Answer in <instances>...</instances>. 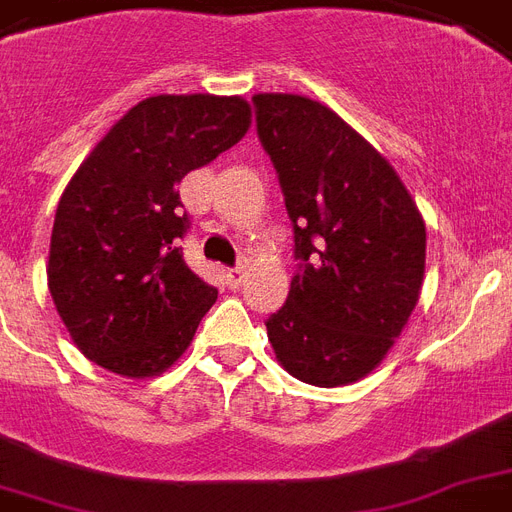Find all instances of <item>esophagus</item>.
Returning <instances> with one entry per match:
<instances>
[{
    "mask_svg": "<svg viewBox=\"0 0 512 512\" xmlns=\"http://www.w3.org/2000/svg\"><path fill=\"white\" fill-rule=\"evenodd\" d=\"M244 276H247V271L241 268V265H236V268H228L225 271V281H228V287H241V281H244Z\"/></svg>",
    "mask_w": 512,
    "mask_h": 512,
    "instance_id": "1",
    "label": "esophagus"
}]
</instances>
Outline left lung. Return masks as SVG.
<instances>
[{
	"label": "left lung",
	"mask_w": 512,
	"mask_h": 512,
	"mask_svg": "<svg viewBox=\"0 0 512 512\" xmlns=\"http://www.w3.org/2000/svg\"><path fill=\"white\" fill-rule=\"evenodd\" d=\"M252 106L297 260L287 303L265 319L268 340L297 380L348 385L412 316L425 223L393 167L335 111L300 95H255Z\"/></svg>",
	"instance_id": "left-lung-1"
}]
</instances>
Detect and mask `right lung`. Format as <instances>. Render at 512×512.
<instances>
[{
  "label": "right lung",
  "instance_id": "right-lung-1",
  "mask_svg": "<svg viewBox=\"0 0 512 512\" xmlns=\"http://www.w3.org/2000/svg\"><path fill=\"white\" fill-rule=\"evenodd\" d=\"M249 106L156 95L130 108L60 196L47 281L84 356L124 377L164 372L217 289L185 265L191 228L177 183L244 138Z\"/></svg>",
  "mask_w": 512,
  "mask_h": 512
}]
</instances>
